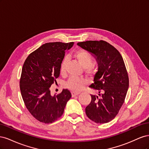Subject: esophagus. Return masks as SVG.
<instances>
[{"mask_svg":"<svg viewBox=\"0 0 149 149\" xmlns=\"http://www.w3.org/2000/svg\"><path fill=\"white\" fill-rule=\"evenodd\" d=\"M79 94V93H78V92H72V93H71L72 96H73V97H74V96H75L78 95Z\"/></svg>","mask_w":149,"mask_h":149,"instance_id":"esophagus-1","label":"esophagus"}]
</instances>
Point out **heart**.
Returning a JSON list of instances; mask_svg holds the SVG:
<instances>
[{
    "instance_id": "obj_1",
    "label": "heart",
    "mask_w": 149,
    "mask_h": 149,
    "mask_svg": "<svg viewBox=\"0 0 149 149\" xmlns=\"http://www.w3.org/2000/svg\"><path fill=\"white\" fill-rule=\"evenodd\" d=\"M74 56L78 61L79 63L84 68V71L88 74H93L95 73L96 68L93 63V57L88 52L84 49H78L74 53ZM68 58L65 57L62 60L60 70L61 74H64L66 71ZM87 81L83 78L75 77L70 78L66 83V86L74 91H80L83 89Z\"/></svg>"
}]
</instances>
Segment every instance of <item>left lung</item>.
<instances>
[{"label": "left lung", "instance_id": "obj_1", "mask_svg": "<svg viewBox=\"0 0 149 149\" xmlns=\"http://www.w3.org/2000/svg\"><path fill=\"white\" fill-rule=\"evenodd\" d=\"M77 45L94 54L98 63L94 83L89 87L97 90L100 96L91 94V101L86 107V114L96 123H109L118 114L129 88L123 58L118 49L104 40H90Z\"/></svg>", "mask_w": 149, "mask_h": 149}]
</instances>
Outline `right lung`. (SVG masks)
Masks as SVG:
<instances>
[{
  "mask_svg": "<svg viewBox=\"0 0 149 149\" xmlns=\"http://www.w3.org/2000/svg\"><path fill=\"white\" fill-rule=\"evenodd\" d=\"M73 43L43 44L30 54L22 67L20 79L22 99L30 113L41 123L49 124L59 119L71 97L67 89L52 96L49 88L56 83L65 52L73 47Z\"/></svg>",
  "mask_w": 149,
  "mask_h": 149,
  "instance_id": "add662e5",
  "label": "right lung"
}]
</instances>
